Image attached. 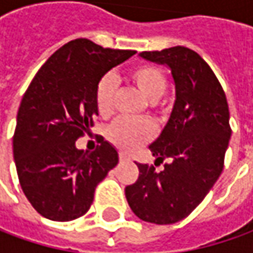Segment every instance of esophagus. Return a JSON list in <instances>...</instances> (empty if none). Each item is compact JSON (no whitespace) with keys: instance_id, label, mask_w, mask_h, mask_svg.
Segmentation results:
<instances>
[{"instance_id":"34e87169","label":"esophagus","mask_w":253,"mask_h":253,"mask_svg":"<svg viewBox=\"0 0 253 253\" xmlns=\"http://www.w3.org/2000/svg\"><path fill=\"white\" fill-rule=\"evenodd\" d=\"M128 161V158L124 155V153H120V162H126Z\"/></svg>"}]
</instances>
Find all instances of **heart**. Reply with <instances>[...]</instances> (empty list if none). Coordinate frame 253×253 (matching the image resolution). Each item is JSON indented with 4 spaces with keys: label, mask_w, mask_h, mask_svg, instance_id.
<instances>
[{
    "label": "heart",
    "mask_w": 253,
    "mask_h": 253,
    "mask_svg": "<svg viewBox=\"0 0 253 253\" xmlns=\"http://www.w3.org/2000/svg\"><path fill=\"white\" fill-rule=\"evenodd\" d=\"M128 79L141 94L151 101L152 108L159 107V98L168 90V79L161 69L152 64H138L132 67ZM118 84L112 76H104L95 87V108L102 118L111 117L114 112ZM153 126L145 121H128L120 120L108 131V139L122 151L132 152L145 145L153 138Z\"/></svg>",
    "instance_id": "1"
}]
</instances>
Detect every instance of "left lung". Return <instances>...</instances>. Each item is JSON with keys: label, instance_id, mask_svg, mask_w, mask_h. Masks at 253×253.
Masks as SVG:
<instances>
[{"label": "left lung", "instance_id": "obj_1", "mask_svg": "<svg viewBox=\"0 0 253 253\" xmlns=\"http://www.w3.org/2000/svg\"><path fill=\"white\" fill-rule=\"evenodd\" d=\"M155 63L168 64L176 84V101L161 136L149 146L165 169L138 165V180L125 187L136 217L152 224L186 218L207 196L224 169L231 138L225 92L207 62L184 46L142 52Z\"/></svg>", "mask_w": 253, "mask_h": 253}]
</instances>
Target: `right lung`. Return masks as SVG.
<instances>
[{
	"instance_id": "add662e5",
	"label": "right lung",
	"mask_w": 253,
	"mask_h": 253,
	"mask_svg": "<svg viewBox=\"0 0 253 253\" xmlns=\"http://www.w3.org/2000/svg\"><path fill=\"white\" fill-rule=\"evenodd\" d=\"M135 53L74 39L44 62L25 91L12 138L15 165L26 199L44 218L84 215L97 184L117 166L118 153L102 136L92 152L79 151L76 141L98 115L94 94L102 76Z\"/></svg>"
}]
</instances>
